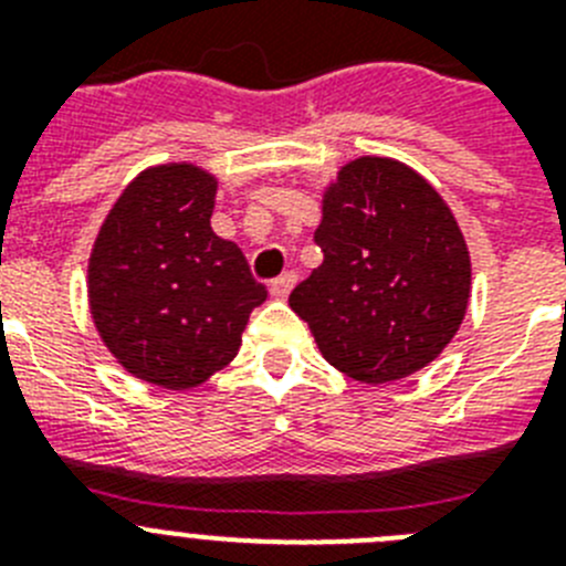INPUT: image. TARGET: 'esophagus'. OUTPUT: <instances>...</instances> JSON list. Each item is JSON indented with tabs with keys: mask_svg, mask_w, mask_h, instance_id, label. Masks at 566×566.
I'll return each mask as SVG.
<instances>
[{
	"mask_svg": "<svg viewBox=\"0 0 566 566\" xmlns=\"http://www.w3.org/2000/svg\"><path fill=\"white\" fill-rule=\"evenodd\" d=\"M294 283H297V274L294 272H283L280 277L272 280V286H269V292H272L274 300H286L289 292L294 289Z\"/></svg>",
	"mask_w": 566,
	"mask_h": 566,
	"instance_id": "34e87169",
	"label": "esophagus"
}]
</instances>
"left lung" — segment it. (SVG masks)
Instances as JSON below:
<instances>
[{
	"label": "left lung",
	"mask_w": 566,
	"mask_h": 566,
	"mask_svg": "<svg viewBox=\"0 0 566 566\" xmlns=\"http://www.w3.org/2000/svg\"><path fill=\"white\" fill-rule=\"evenodd\" d=\"M323 263L292 294L319 354L352 379L394 382L442 354L470 300V254L442 195L411 167L365 155L323 195Z\"/></svg>",
	"instance_id": "1"
}]
</instances>
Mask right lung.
Masks as SVG:
<instances>
[{
    "label": "right lung",
    "instance_id": "obj_1",
    "mask_svg": "<svg viewBox=\"0 0 566 566\" xmlns=\"http://www.w3.org/2000/svg\"><path fill=\"white\" fill-rule=\"evenodd\" d=\"M218 181L195 164L144 169L113 203L87 266L98 337L133 377L187 391L234 359L266 286L212 232Z\"/></svg>",
    "mask_w": 566,
    "mask_h": 566
}]
</instances>
